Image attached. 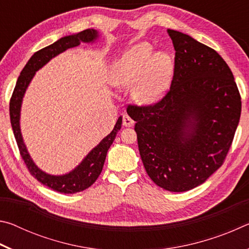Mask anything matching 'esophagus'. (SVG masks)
I'll list each match as a JSON object with an SVG mask.
<instances>
[{
  "label": "esophagus",
  "instance_id": "34e87169",
  "mask_svg": "<svg viewBox=\"0 0 249 249\" xmlns=\"http://www.w3.org/2000/svg\"><path fill=\"white\" fill-rule=\"evenodd\" d=\"M135 122L130 119V116H128L127 114H125L123 116V125L125 126V127H130V126L134 125Z\"/></svg>",
  "mask_w": 249,
  "mask_h": 249
}]
</instances>
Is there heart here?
<instances>
[{
    "mask_svg": "<svg viewBox=\"0 0 249 249\" xmlns=\"http://www.w3.org/2000/svg\"><path fill=\"white\" fill-rule=\"evenodd\" d=\"M174 64L169 54L159 52L153 54L147 43L134 46L113 65L109 82L121 90L132 89L137 103L148 105L162 98L170 86Z\"/></svg>",
    "mask_w": 249,
    "mask_h": 249,
    "instance_id": "obj_1",
    "label": "heart"
}]
</instances>
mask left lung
I'll use <instances>...</instances> for the list:
<instances>
[{
	"mask_svg": "<svg viewBox=\"0 0 249 249\" xmlns=\"http://www.w3.org/2000/svg\"><path fill=\"white\" fill-rule=\"evenodd\" d=\"M176 50L170 90L157 103L128 105L149 178L184 192L205 182L231 148L242 111L234 75L215 50L168 29Z\"/></svg>",
	"mask_w": 249,
	"mask_h": 249,
	"instance_id": "obj_1",
	"label": "left lung"
}]
</instances>
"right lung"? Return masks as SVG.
Wrapping results in <instances>:
<instances>
[{
	"label": "right lung",
	"mask_w": 249,
	"mask_h": 249,
	"mask_svg": "<svg viewBox=\"0 0 249 249\" xmlns=\"http://www.w3.org/2000/svg\"><path fill=\"white\" fill-rule=\"evenodd\" d=\"M98 37L99 33L95 29H86V31L74 34V35L62 37L59 40L54 41L53 44L36 52L29 59L26 66L24 67L22 72H20L10 101V117L12 128H13L16 142H18L19 154L22 156L25 165L28 168V171L31 172L34 178L38 180L40 183H43L46 187L53 189V191L66 193V195L86 190L95 182V180L98 179L101 171L103 169L107 150L114 142L117 132L121 129L122 116L119 117L112 132L107 137H104L100 142V144L95 146L86 156V158L80 162L79 166L75 167L69 174L62 176H52L40 170L28 154L26 146L24 144L22 133H20V107H22L23 98L28 84L31 83L36 71H38L41 67L47 64L50 59L56 57L59 53H64L65 50L77 47L80 43H93Z\"/></svg>",
	"instance_id": "right-lung-1"
}]
</instances>
